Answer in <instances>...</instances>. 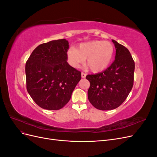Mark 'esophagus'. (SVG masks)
Listing matches in <instances>:
<instances>
[{"mask_svg":"<svg viewBox=\"0 0 157 157\" xmlns=\"http://www.w3.org/2000/svg\"><path fill=\"white\" fill-rule=\"evenodd\" d=\"M86 74H85L84 73H81V77L82 78H84L85 77H86Z\"/></svg>","mask_w":157,"mask_h":157,"instance_id":"obj_1","label":"esophagus"}]
</instances>
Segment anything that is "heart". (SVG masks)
Listing matches in <instances>:
<instances>
[{
	"instance_id": "obj_1",
	"label": "heart",
	"mask_w": 157,
	"mask_h": 157,
	"mask_svg": "<svg viewBox=\"0 0 157 157\" xmlns=\"http://www.w3.org/2000/svg\"><path fill=\"white\" fill-rule=\"evenodd\" d=\"M115 49L109 41L92 40L80 44L77 49L69 48L67 56L69 64L78 68L86 59V65L94 73H101L111 64Z\"/></svg>"
}]
</instances>
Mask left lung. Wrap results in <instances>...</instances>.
<instances>
[{
  "instance_id": "left-lung-1",
  "label": "left lung",
  "mask_w": 157,
  "mask_h": 157,
  "mask_svg": "<svg viewBox=\"0 0 157 157\" xmlns=\"http://www.w3.org/2000/svg\"><path fill=\"white\" fill-rule=\"evenodd\" d=\"M116 48L115 59L101 73L88 75L90 83L88 98L99 110H112L125 101L134 84L135 63L126 47L112 40Z\"/></svg>"
}]
</instances>
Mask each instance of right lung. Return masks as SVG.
<instances>
[{
  "mask_svg": "<svg viewBox=\"0 0 157 157\" xmlns=\"http://www.w3.org/2000/svg\"><path fill=\"white\" fill-rule=\"evenodd\" d=\"M69 42L52 40L38 46L25 64L27 92L38 105L59 110L70 100L81 72L67 63Z\"/></svg>",
  "mask_w": 157,
  "mask_h": 157,
  "instance_id": "add662e5",
  "label": "right lung"
}]
</instances>
